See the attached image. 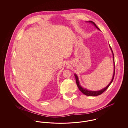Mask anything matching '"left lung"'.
<instances>
[{
	"instance_id": "1",
	"label": "left lung",
	"mask_w": 128,
	"mask_h": 128,
	"mask_svg": "<svg viewBox=\"0 0 128 128\" xmlns=\"http://www.w3.org/2000/svg\"><path fill=\"white\" fill-rule=\"evenodd\" d=\"M89 22H91L92 24H93L94 25V26L98 29V30H100V29L98 28V26L96 25V24H95V23L92 21H89ZM110 48L111 50V51L112 52V54H113V62H114V73H113V78L112 79V80H111L109 84L106 87L104 88L103 89L101 90H99V91H89V90H87L86 89H84V88H82L80 84L79 81V79H78V76H77L76 74H74V76L75 77V79H76V84L77 85V86L78 87V88L80 90V91L82 92L86 96H99L101 94H102L103 92H104L108 88V87L110 86V84L112 82L113 79H114V76H115V61H114V54H113V51L112 50V48H111V46H110Z\"/></svg>"
}]
</instances>
